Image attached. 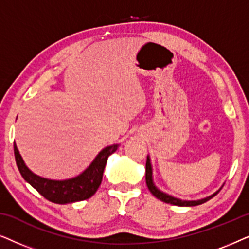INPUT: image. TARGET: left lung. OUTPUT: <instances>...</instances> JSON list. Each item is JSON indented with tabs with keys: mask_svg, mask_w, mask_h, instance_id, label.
Returning <instances> with one entry per match:
<instances>
[{
	"mask_svg": "<svg viewBox=\"0 0 249 249\" xmlns=\"http://www.w3.org/2000/svg\"><path fill=\"white\" fill-rule=\"evenodd\" d=\"M146 185H147L149 192H151L153 195H154L156 198L162 200V202L168 203V204H172V205H177V206H196V205H200V204L207 202L211 198H213L214 196L216 195L217 193L220 192L221 188H222L223 185L220 187L219 189L216 190L215 193H213L212 195L204 197V198L200 199H196V200H187V199H180L177 198V197L169 195L162 190H160L156 185L154 183V180H153V166H152V162H151V158L149 155H147V161H146Z\"/></svg>",
	"mask_w": 249,
	"mask_h": 249,
	"instance_id": "1",
	"label": "left lung"
}]
</instances>
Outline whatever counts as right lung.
I'll return each mask as SVG.
<instances>
[{
  "label": "right lung",
  "mask_w": 249,
  "mask_h": 249,
  "mask_svg": "<svg viewBox=\"0 0 249 249\" xmlns=\"http://www.w3.org/2000/svg\"><path fill=\"white\" fill-rule=\"evenodd\" d=\"M119 146H120L119 144L107 146L98 153L96 158L93 160V162L80 175L64 180L44 178V177L34 173L26 165L22 156L20 155L16 142L13 147H15L17 166H18L22 178L30 186L34 187L40 195L49 199L50 202L56 204H68L85 200L96 193L102 182L108 156L113 154L119 148Z\"/></svg>",
  "instance_id": "1"
}]
</instances>
